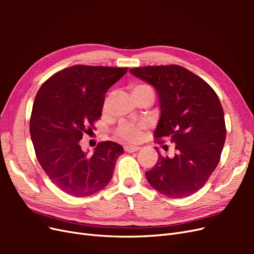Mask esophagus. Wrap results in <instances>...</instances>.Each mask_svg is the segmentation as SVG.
Listing matches in <instances>:
<instances>
[{
    "mask_svg": "<svg viewBox=\"0 0 254 254\" xmlns=\"http://www.w3.org/2000/svg\"><path fill=\"white\" fill-rule=\"evenodd\" d=\"M141 147L140 146H131V145H126L124 146V149L125 151L127 152H134V151H137Z\"/></svg>",
    "mask_w": 254,
    "mask_h": 254,
    "instance_id": "34e87169",
    "label": "esophagus"
}]
</instances>
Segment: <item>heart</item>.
Here are the masks:
<instances>
[{"mask_svg":"<svg viewBox=\"0 0 254 254\" xmlns=\"http://www.w3.org/2000/svg\"><path fill=\"white\" fill-rule=\"evenodd\" d=\"M145 93H153L152 89L146 83H136L132 87V95L136 97L139 95ZM106 108V104L104 106V109ZM145 128L144 124L141 125H134L128 122H122L117 129V134L129 142H136L140 140L142 129Z\"/></svg>","mask_w":254,"mask_h":254,"instance_id":"heart-1","label":"heart"}]
</instances>
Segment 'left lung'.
<instances>
[{
  "label": "left lung",
  "instance_id": "obj_1",
  "mask_svg": "<svg viewBox=\"0 0 254 254\" xmlns=\"http://www.w3.org/2000/svg\"><path fill=\"white\" fill-rule=\"evenodd\" d=\"M129 72L150 83L158 93L161 117L155 137L159 143L176 144L175 156L159 155L146 178L170 198L196 193L216 168L226 141L225 115L217 94L202 78L177 64L134 67Z\"/></svg>",
  "mask_w": 254,
  "mask_h": 254
}]
</instances>
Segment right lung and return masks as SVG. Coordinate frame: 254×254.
<instances>
[{"label": "right lung", "instance_id": "1", "mask_svg": "<svg viewBox=\"0 0 254 254\" xmlns=\"http://www.w3.org/2000/svg\"><path fill=\"white\" fill-rule=\"evenodd\" d=\"M127 70L73 65L54 74L38 91L29 122L30 137L43 171L68 195L84 197L103 190L124 153L120 144L105 141L88 155L79 141L101 118L107 90Z\"/></svg>", "mask_w": 254, "mask_h": 254}]
</instances>
